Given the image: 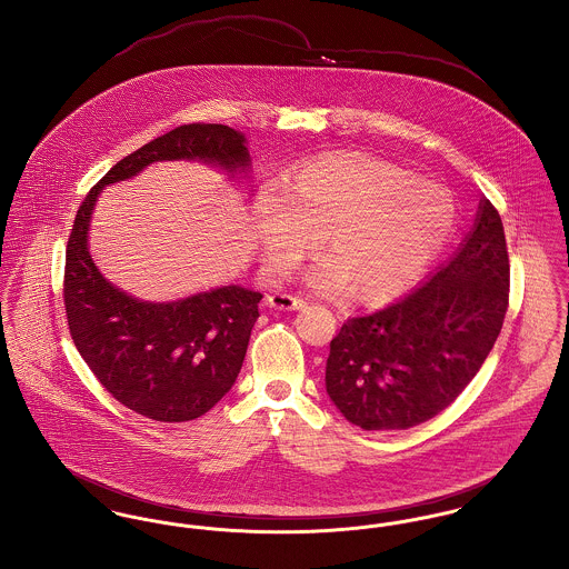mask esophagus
<instances>
[{
  "label": "esophagus",
  "mask_w": 569,
  "mask_h": 569,
  "mask_svg": "<svg viewBox=\"0 0 569 569\" xmlns=\"http://www.w3.org/2000/svg\"><path fill=\"white\" fill-rule=\"evenodd\" d=\"M269 305L272 309H302L307 305V300L297 295H288V292H272L269 297Z\"/></svg>",
  "instance_id": "esophagus-1"
}]
</instances>
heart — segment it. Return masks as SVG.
<instances>
[{
	"label": "heart",
	"instance_id": "b5f03b06",
	"mask_svg": "<svg viewBox=\"0 0 569 569\" xmlns=\"http://www.w3.org/2000/svg\"><path fill=\"white\" fill-rule=\"evenodd\" d=\"M455 226L450 196L395 163L365 153L316 158L256 204L262 256L286 272L322 237L325 258L311 281L352 286V297L381 300L407 290Z\"/></svg>",
	"mask_w": 569,
	"mask_h": 569
}]
</instances>
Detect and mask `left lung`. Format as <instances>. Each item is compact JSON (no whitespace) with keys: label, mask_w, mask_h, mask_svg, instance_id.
<instances>
[{"label":"left lung","mask_w":569,"mask_h":569,"mask_svg":"<svg viewBox=\"0 0 569 569\" xmlns=\"http://www.w3.org/2000/svg\"><path fill=\"white\" fill-rule=\"evenodd\" d=\"M508 300L506 232L485 198L473 230L429 281L341 326L326 360V392L365 431H401L431 420L485 365Z\"/></svg>","instance_id":"left-lung-1"}]
</instances>
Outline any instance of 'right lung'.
<instances>
[{"label": "right lung", "instance_id": "add662e5", "mask_svg": "<svg viewBox=\"0 0 569 569\" xmlns=\"http://www.w3.org/2000/svg\"><path fill=\"white\" fill-rule=\"evenodd\" d=\"M162 160L249 166L241 132L188 123L114 163L89 190L66 247L63 307L77 350L121 406L158 422H188L232 388L243 367L262 295L226 286L179 302H140L112 288L87 249L96 198L109 183Z\"/></svg>", "mask_w": 569, "mask_h": 569}]
</instances>
